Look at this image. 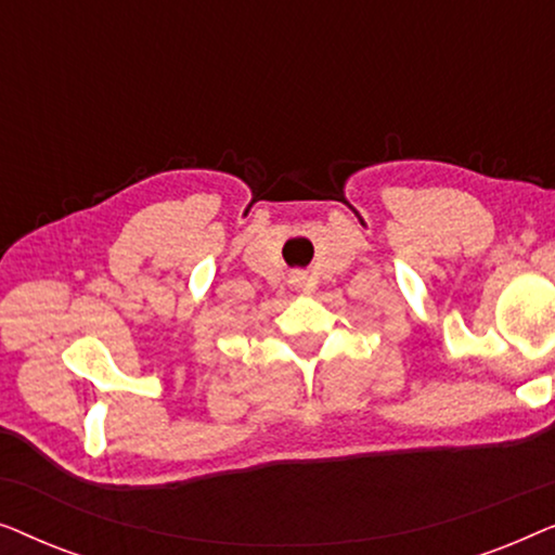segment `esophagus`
Wrapping results in <instances>:
<instances>
[{"label": "esophagus", "mask_w": 555, "mask_h": 555, "mask_svg": "<svg viewBox=\"0 0 555 555\" xmlns=\"http://www.w3.org/2000/svg\"><path fill=\"white\" fill-rule=\"evenodd\" d=\"M300 280H306V278H300V275H293V283H300Z\"/></svg>", "instance_id": "esophagus-1"}]
</instances>
